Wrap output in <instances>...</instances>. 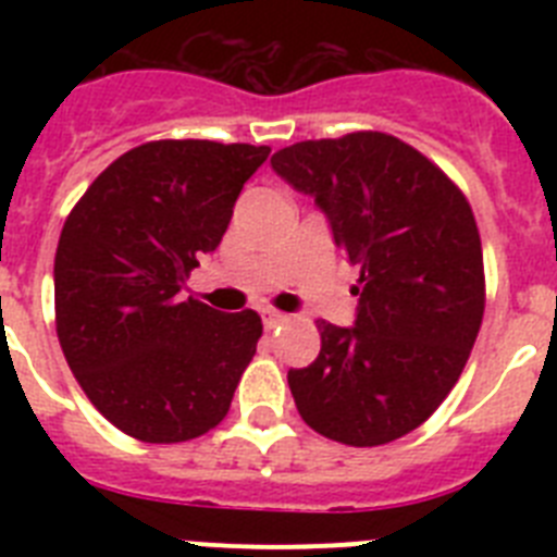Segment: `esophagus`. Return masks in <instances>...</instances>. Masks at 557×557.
<instances>
[{"label":"esophagus","instance_id":"1","mask_svg":"<svg viewBox=\"0 0 557 557\" xmlns=\"http://www.w3.org/2000/svg\"><path fill=\"white\" fill-rule=\"evenodd\" d=\"M264 329H275V326H284L289 321L287 312H278V309H264Z\"/></svg>","mask_w":557,"mask_h":557}]
</instances>
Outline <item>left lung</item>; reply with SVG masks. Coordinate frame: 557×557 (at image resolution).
Wrapping results in <instances>:
<instances>
[{
	"label": "left lung",
	"mask_w": 557,
	"mask_h": 557,
	"mask_svg": "<svg viewBox=\"0 0 557 557\" xmlns=\"http://www.w3.org/2000/svg\"><path fill=\"white\" fill-rule=\"evenodd\" d=\"M270 164L326 211L359 268L354 326L318 321L321 354L287 373L295 407L337 444H391L441 407L474 348L485 312L474 211L391 133L298 141Z\"/></svg>",
	"instance_id": "1"
}]
</instances>
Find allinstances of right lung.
Wrapping results in <instances>:
<instances>
[{
    "instance_id": "obj_1",
    "label": "right lung",
    "mask_w": 557,
    "mask_h": 557,
    "mask_svg": "<svg viewBox=\"0 0 557 557\" xmlns=\"http://www.w3.org/2000/svg\"><path fill=\"white\" fill-rule=\"evenodd\" d=\"M270 147L159 139L100 172L55 253V329L88 401L145 444L220 424L262 337L253 309L181 298Z\"/></svg>"
}]
</instances>
